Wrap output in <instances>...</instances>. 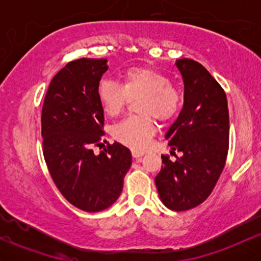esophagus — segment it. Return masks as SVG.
Returning a JSON list of instances; mask_svg holds the SVG:
<instances>
[{
	"mask_svg": "<svg viewBox=\"0 0 261 261\" xmlns=\"http://www.w3.org/2000/svg\"><path fill=\"white\" fill-rule=\"evenodd\" d=\"M143 154H145V153H142V152L133 151V157H134L135 160H136V161H140V160H141V157H142Z\"/></svg>",
	"mask_w": 261,
	"mask_h": 261,
	"instance_id": "34e87169",
	"label": "esophagus"
}]
</instances>
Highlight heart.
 I'll list each match as a JSON object with an SVG mask.
<instances>
[{"label":"heart","mask_w":261,"mask_h":261,"mask_svg":"<svg viewBox=\"0 0 261 261\" xmlns=\"http://www.w3.org/2000/svg\"><path fill=\"white\" fill-rule=\"evenodd\" d=\"M98 100L108 116H115L124 109L128 99L141 98L139 110L142 116H128L112 128L116 141L135 149L143 151L155 131L154 121H168L178 114L181 95L168 76L154 68L134 67L122 74L121 86L109 80L100 81L97 88Z\"/></svg>","instance_id":"heart-1"}]
</instances>
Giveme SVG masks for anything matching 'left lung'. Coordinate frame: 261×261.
<instances>
[{"instance_id": "left-lung-1", "label": "left lung", "mask_w": 261, "mask_h": 261, "mask_svg": "<svg viewBox=\"0 0 261 261\" xmlns=\"http://www.w3.org/2000/svg\"><path fill=\"white\" fill-rule=\"evenodd\" d=\"M175 66L184 82V104L164 137L182 155L174 162L162 155L164 166L154 181L167 207L187 211L207 199L222 173L229 115L226 93L201 64L179 59Z\"/></svg>"}]
</instances>
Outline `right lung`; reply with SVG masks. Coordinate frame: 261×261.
<instances>
[{
  "mask_svg": "<svg viewBox=\"0 0 261 261\" xmlns=\"http://www.w3.org/2000/svg\"><path fill=\"white\" fill-rule=\"evenodd\" d=\"M108 70L106 59H79L55 74L45 95L41 136L46 166L68 202L99 212L120 196L133 163L130 149L114 142L94 154L104 136V112L97 88Z\"/></svg>",
  "mask_w": 261,
  "mask_h": 261,
  "instance_id": "add662e5",
  "label": "right lung"
}]
</instances>
